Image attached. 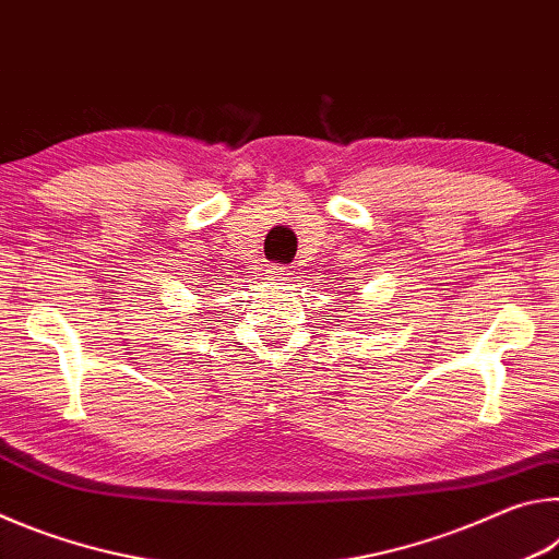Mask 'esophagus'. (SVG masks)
I'll return each instance as SVG.
<instances>
[{
    "label": "esophagus",
    "mask_w": 559,
    "mask_h": 559,
    "mask_svg": "<svg viewBox=\"0 0 559 559\" xmlns=\"http://www.w3.org/2000/svg\"><path fill=\"white\" fill-rule=\"evenodd\" d=\"M269 281H288L290 278V269L288 266H271L266 269Z\"/></svg>",
    "instance_id": "esophagus-1"
}]
</instances>
